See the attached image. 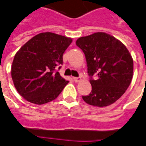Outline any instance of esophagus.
I'll return each instance as SVG.
<instances>
[{"mask_svg": "<svg viewBox=\"0 0 146 146\" xmlns=\"http://www.w3.org/2000/svg\"><path fill=\"white\" fill-rule=\"evenodd\" d=\"M73 81L75 82H80L81 81V77H73Z\"/></svg>", "mask_w": 146, "mask_h": 146, "instance_id": "34e87169", "label": "esophagus"}]
</instances>
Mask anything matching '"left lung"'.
<instances>
[{
  "mask_svg": "<svg viewBox=\"0 0 146 146\" xmlns=\"http://www.w3.org/2000/svg\"><path fill=\"white\" fill-rule=\"evenodd\" d=\"M85 53L92 91L82 98L90 106L113 104L129 88L133 73V60L125 45L114 36L98 32L77 40Z\"/></svg>",
  "mask_w": 146,
  "mask_h": 146,
  "instance_id": "left-lung-1",
  "label": "left lung"
}]
</instances>
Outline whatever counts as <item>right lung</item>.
<instances>
[{
    "mask_svg": "<svg viewBox=\"0 0 146 146\" xmlns=\"http://www.w3.org/2000/svg\"><path fill=\"white\" fill-rule=\"evenodd\" d=\"M73 40L53 33L32 37L15 54L11 76L19 94L28 102L43 105L56 99L69 83L55 69Z\"/></svg>",
    "mask_w": 146,
    "mask_h": 146,
    "instance_id": "1",
    "label": "right lung"
}]
</instances>
